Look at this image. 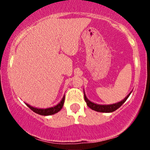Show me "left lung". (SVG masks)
Returning <instances> with one entry per match:
<instances>
[{
  "label": "left lung",
  "instance_id": "8db88e82",
  "mask_svg": "<svg viewBox=\"0 0 150 150\" xmlns=\"http://www.w3.org/2000/svg\"><path fill=\"white\" fill-rule=\"evenodd\" d=\"M132 92L129 93V94L123 100L119 101V102L116 103V104H108V105H101V104H95V103H93L92 101H90L87 99V97H86L85 92H84V97H85V101L87 103V105L89 106V108H92V110H94V111H98V112H102V113H111L113 112V111H116V109H118V108L120 107V106L123 105V103H125V101L127 100V99L129 97L130 94H131Z\"/></svg>",
  "mask_w": 150,
  "mask_h": 150
}]
</instances>
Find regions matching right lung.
<instances>
[{
  "instance_id": "1",
  "label": "right lung",
  "mask_w": 150,
  "mask_h": 150,
  "mask_svg": "<svg viewBox=\"0 0 150 150\" xmlns=\"http://www.w3.org/2000/svg\"><path fill=\"white\" fill-rule=\"evenodd\" d=\"M64 101H65V96H63V99H62V100L61 101H60V103H58L56 106H54L51 108H39L33 107V106H30V105L28 104H26V105H27V106H28L32 111H33L34 112H35L36 113H38V114L39 115H42V116H50V115L55 114V113H58V111H61V108H63V104H64Z\"/></svg>"
}]
</instances>
